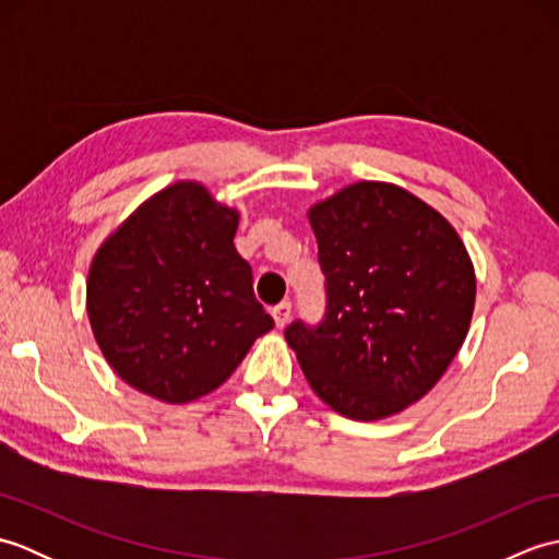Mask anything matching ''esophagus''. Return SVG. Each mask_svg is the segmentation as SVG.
<instances>
[{
    "label": "esophagus",
    "mask_w": 559,
    "mask_h": 559,
    "mask_svg": "<svg viewBox=\"0 0 559 559\" xmlns=\"http://www.w3.org/2000/svg\"><path fill=\"white\" fill-rule=\"evenodd\" d=\"M290 314H293V305H290L288 300L278 302V305L273 307V310H271L273 322H276V326H278V329H283V326H286V324L290 322Z\"/></svg>",
    "instance_id": "34e87169"
}]
</instances>
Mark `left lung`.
<instances>
[{
    "mask_svg": "<svg viewBox=\"0 0 559 559\" xmlns=\"http://www.w3.org/2000/svg\"><path fill=\"white\" fill-rule=\"evenodd\" d=\"M324 273L319 324L286 329L314 394L353 420L423 399L471 324L476 276L456 230L406 189L358 182L310 209Z\"/></svg>",
    "mask_w": 559,
    "mask_h": 559,
    "instance_id": "obj_1",
    "label": "left lung"
}]
</instances>
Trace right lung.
Returning a JSON list of instances; mask_svg holds the SVG:
<instances>
[{"instance_id": "add662e5", "label": "right lung", "mask_w": 559, "mask_h": 559, "mask_svg": "<svg viewBox=\"0 0 559 559\" xmlns=\"http://www.w3.org/2000/svg\"><path fill=\"white\" fill-rule=\"evenodd\" d=\"M237 211L177 182L129 216L88 273V319L127 384L165 403L218 389L273 329L237 254Z\"/></svg>"}]
</instances>
